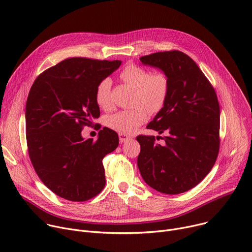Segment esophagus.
Segmentation results:
<instances>
[{
    "label": "esophagus",
    "mask_w": 252,
    "mask_h": 252,
    "mask_svg": "<svg viewBox=\"0 0 252 252\" xmlns=\"http://www.w3.org/2000/svg\"><path fill=\"white\" fill-rule=\"evenodd\" d=\"M119 138H120L121 143H126L130 140V136L127 134H125V133H119Z\"/></svg>",
    "instance_id": "1"
}]
</instances>
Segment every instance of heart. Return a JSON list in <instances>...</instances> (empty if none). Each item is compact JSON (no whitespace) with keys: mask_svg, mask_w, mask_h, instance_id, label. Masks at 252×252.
<instances>
[{"mask_svg":"<svg viewBox=\"0 0 252 252\" xmlns=\"http://www.w3.org/2000/svg\"><path fill=\"white\" fill-rule=\"evenodd\" d=\"M120 77L135 89L134 104L136 106L111 114L106 119V126L121 133L130 134L146 122L148 118L146 107L151 112H157L164 106L169 93V80L163 72L150 74L146 68L134 64L126 66ZM95 101L102 109L108 110L112 107L109 78H104L97 84Z\"/></svg>","mask_w":252,"mask_h":252,"instance_id":"obj_1","label":"heart"}]
</instances>
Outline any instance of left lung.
<instances>
[{
  "label": "left lung",
  "mask_w": 252,
  "mask_h": 252,
  "mask_svg": "<svg viewBox=\"0 0 252 252\" xmlns=\"http://www.w3.org/2000/svg\"><path fill=\"white\" fill-rule=\"evenodd\" d=\"M158 68L169 80L164 106L148 128L164 136L139 135L138 167L144 181L164 194L184 193L207 176L219 152L220 108L215 90L195 61L180 51H165L140 58Z\"/></svg>",
  "instance_id": "left-lung-1"
}]
</instances>
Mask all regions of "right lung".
Masks as SVG:
<instances>
[{
  "label": "right lung",
  "instance_id": "obj_1",
  "mask_svg": "<svg viewBox=\"0 0 252 252\" xmlns=\"http://www.w3.org/2000/svg\"><path fill=\"white\" fill-rule=\"evenodd\" d=\"M121 60L65 59L41 73L26 102V138L32 165L53 193L69 201L95 197L105 185L103 158L119 146L118 133L103 127L97 140L83 139V126L99 118L97 84Z\"/></svg>",
  "mask_w": 252,
  "mask_h": 252
}]
</instances>
